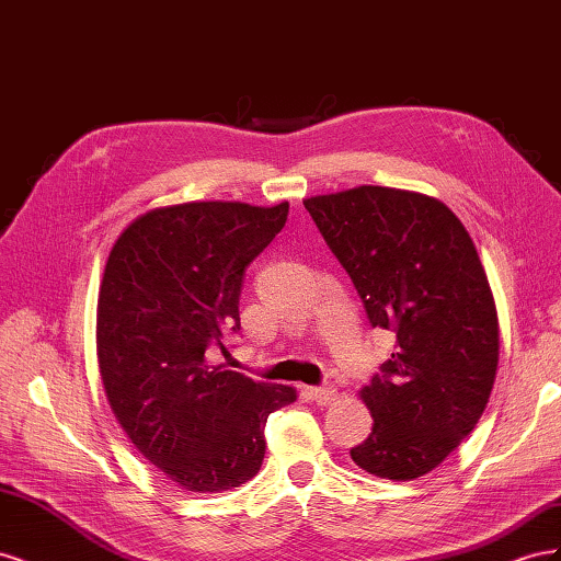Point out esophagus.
<instances>
[{
	"label": "esophagus",
	"instance_id": "1",
	"mask_svg": "<svg viewBox=\"0 0 561 561\" xmlns=\"http://www.w3.org/2000/svg\"><path fill=\"white\" fill-rule=\"evenodd\" d=\"M311 398L316 400V404L320 407H328L336 400V388L334 386H318V388H311Z\"/></svg>",
	"mask_w": 561,
	"mask_h": 561
}]
</instances>
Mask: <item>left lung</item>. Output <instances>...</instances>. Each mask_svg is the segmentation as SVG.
Segmentation results:
<instances>
[{"label":"left lung","mask_w":561,"mask_h":561,"mask_svg":"<svg viewBox=\"0 0 561 561\" xmlns=\"http://www.w3.org/2000/svg\"><path fill=\"white\" fill-rule=\"evenodd\" d=\"M348 271L371 328L396 334L383 375L360 388L375 419L355 466L410 482L478 426L499 369V313L468 229L443 201L360 184L304 198Z\"/></svg>","instance_id":"1"}]
</instances>
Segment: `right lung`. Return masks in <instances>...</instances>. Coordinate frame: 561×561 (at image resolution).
<instances>
[{"label": "right lung", "instance_id": "right-lung-1", "mask_svg": "<svg viewBox=\"0 0 561 561\" xmlns=\"http://www.w3.org/2000/svg\"><path fill=\"white\" fill-rule=\"evenodd\" d=\"M287 208H151L107 254L95 318L100 379L135 449L184 491L219 494L252 480L268 414L297 400L293 386L254 381L206 355L241 330L243 271L283 229Z\"/></svg>", "mask_w": 561, "mask_h": 561}]
</instances>
